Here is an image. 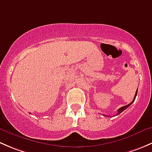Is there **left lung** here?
Returning a JSON list of instances; mask_svg holds the SVG:
<instances>
[{
  "instance_id": "left-lung-1",
  "label": "left lung",
  "mask_w": 152,
  "mask_h": 152,
  "mask_svg": "<svg viewBox=\"0 0 152 152\" xmlns=\"http://www.w3.org/2000/svg\"><path fill=\"white\" fill-rule=\"evenodd\" d=\"M137 90H136V93H135V95H134V99H133V101H132V102H131V103L130 104H127V105H126V106H124V107H121V108H119L118 110V114H120V113H121L123 111H124V110H126V109L127 108V107H129L130 105L132 104L133 103V102H134V99H135V98H136V96H137Z\"/></svg>"
}]
</instances>
